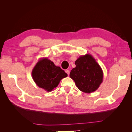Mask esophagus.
<instances>
[{
  "label": "esophagus",
  "mask_w": 132,
  "mask_h": 132,
  "mask_svg": "<svg viewBox=\"0 0 132 132\" xmlns=\"http://www.w3.org/2000/svg\"><path fill=\"white\" fill-rule=\"evenodd\" d=\"M65 73L69 75L70 74V71L69 70H65Z\"/></svg>",
  "instance_id": "1"
}]
</instances>
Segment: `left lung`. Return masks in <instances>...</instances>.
I'll return each instance as SVG.
<instances>
[{
  "instance_id": "1",
  "label": "left lung",
  "mask_w": 132,
  "mask_h": 132,
  "mask_svg": "<svg viewBox=\"0 0 132 132\" xmlns=\"http://www.w3.org/2000/svg\"><path fill=\"white\" fill-rule=\"evenodd\" d=\"M76 67L71 70L70 77L78 89L85 93L95 91L103 81V71L95 59L90 54L80 56Z\"/></svg>"
}]
</instances>
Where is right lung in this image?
<instances>
[{"label": "right lung", "instance_id": "1", "mask_svg": "<svg viewBox=\"0 0 132 132\" xmlns=\"http://www.w3.org/2000/svg\"><path fill=\"white\" fill-rule=\"evenodd\" d=\"M68 76L65 71L47 58H41L32 71V77L39 87L51 92L57 87L61 80Z\"/></svg>", "mask_w": 132, "mask_h": 132}]
</instances>
